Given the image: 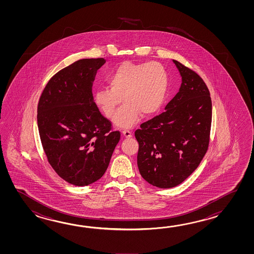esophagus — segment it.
<instances>
[{
  "instance_id": "esophagus-1",
  "label": "esophagus",
  "mask_w": 254,
  "mask_h": 254,
  "mask_svg": "<svg viewBox=\"0 0 254 254\" xmlns=\"http://www.w3.org/2000/svg\"><path fill=\"white\" fill-rule=\"evenodd\" d=\"M123 134L126 138H130V137H132V133H131V131L129 130V129H124L123 130Z\"/></svg>"
}]
</instances>
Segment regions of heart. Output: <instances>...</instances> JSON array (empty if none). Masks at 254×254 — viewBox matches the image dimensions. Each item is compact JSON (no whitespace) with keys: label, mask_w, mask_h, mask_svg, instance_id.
Listing matches in <instances>:
<instances>
[{"label":"heart","mask_w":254,"mask_h":254,"mask_svg":"<svg viewBox=\"0 0 254 254\" xmlns=\"http://www.w3.org/2000/svg\"><path fill=\"white\" fill-rule=\"evenodd\" d=\"M109 87L98 88L94 103L111 119L120 104L125 102L114 123L129 128L140 119L141 114L151 116L159 111L168 90V73L163 65L152 63L124 62L106 77Z\"/></svg>","instance_id":"b5f03b06"}]
</instances>
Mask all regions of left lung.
Masks as SVG:
<instances>
[{"instance_id":"8db88e82","label":"left lung","mask_w":254,"mask_h":254,"mask_svg":"<svg viewBox=\"0 0 254 254\" xmlns=\"http://www.w3.org/2000/svg\"><path fill=\"white\" fill-rule=\"evenodd\" d=\"M182 75L178 93L165 111L135 130L139 142L137 164L142 178L162 189L182 184L200 165L208 151L211 99L194 70L173 60Z\"/></svg>"}]
</instances>
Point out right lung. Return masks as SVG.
<instances>
[{
	"mask_svg": "<svg viewBox=\"0 0 254 254\" xmlns=\"http://www.w3.org/2000/svg\"><path fill=\"white\" fill-rule=\"evenodd\" d=\"M104 63L82 59L65 67L49 80L39 99L43 151L55 173L75 186L103 177L121 138L93 102L92 81Z\"/></svg>",
	"mask_w": 254,
	"mask_h": 254,
	"instance_id": "1",
	"label": "right lung"
}]
</instances>
